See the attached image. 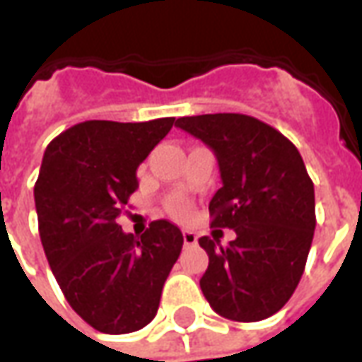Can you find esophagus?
I'll list each match as a JSON object with an SVG mask.
<instances>
[{"mask_svg": "<svg viewBox=\"0 0 362 362\" xmlns=\"http://www.w3.org/2000/svg\"><path fill=\"white\" fill-rule=\"evenodd\" d=\"M182 236H184V244L186 246H192V244L197 243V235L194 230H182Z\"/></svg>", "mask_w": 362, "mask_h": 362, "instance_id": "obj_1", "label": "esophagus"}]
</instances>
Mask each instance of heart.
Masks as SVG:
<instances>
[{
    "label": "heart",
    "instance_id": "1",
    "mask_svg": "<svg viewBox=\"0 0 362 362\" xmlns=\"http://www.w3.org/2000/svg\"><path fill=\"white\" fill-rule=\"evenodd\" d=\"M170 209H173L174 213H184L186 211V204H184L182 199H174L173 204H170Z\"/></svg>",
    "mask_w": 362,
    "mask_h": 362
}]
</instances>
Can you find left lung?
Here are the masks:
<instances>
[{"mask_svg": "<svg viewBox=\"0 0 362 362\" xmlns=\"http://www.w3.org/2000/svg\"><path fill=\"white\" fill-rule=\"evenodd\" d=\"M176 126L215 153L223 186L209 202L211 227L236 233L227 246L199 238L209 256L199 287L223 318H269L295 293L316 227L303 157L275 127L246 114L184 116Z\"/></svg>", "mask_w": 362, "mask_h": 362, "instance_id": "obj_1", "label": "left lung"}]
</instances>
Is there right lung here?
Wrapping results in <instances>:
<instances>
[{"label":"right lung","instance_id":"right-lung-1","mask_svg":"<svg viewBox=\"0 0 362 362\" xmlns=\"http://www.w3.org/2000/svg\"><path fill=\"white\" fill-rule=\"evenodd\" d=\"M174 118L89 119L46 147L35 184L38 230L62 293L103 334L137 332L155 318L184 236L170 221H153L141 236L118 217L134 194L137 166Z\"/></svg>","mask_w":362,"mask_h":362}]
</instances>
